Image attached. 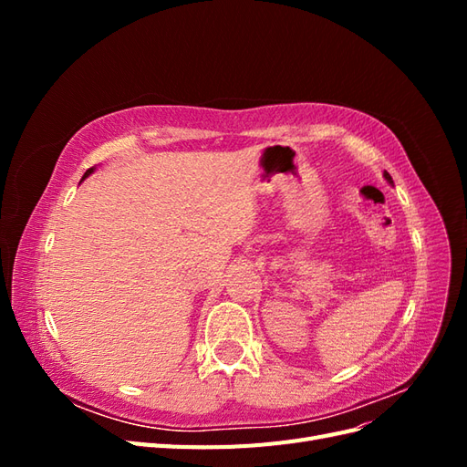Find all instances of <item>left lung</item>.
<instances>
[{
	"mask_svg": "<svg viewBox=\"0 0 467 467\" xmlns=\"http://www.w3.org/2000/svg\"><path fill=\"white\" fill-rule=\"evenodd\" d=\"M384 177H386V179H388V181H389V182H393V181H391V177H389V173H386V175H384Z\"/></svg>",
	"mask_w": 467,
	"mask_h": 467,
	"instance_id": "8db88e82",
	"label": "left lung"
}]
</instances>
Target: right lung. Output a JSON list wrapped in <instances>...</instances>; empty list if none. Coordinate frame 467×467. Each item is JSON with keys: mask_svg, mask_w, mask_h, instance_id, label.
Wrapping results in <instances>:
<instances>
[{"mask_svg": "<svg viewBox=\"0 0 467 467\" xmlns=\"http://www.w3.org/2000/svg\"><path fill=\"white\" fill-rule=\"evenodd\" d=\"M89 173H93V167H91V169H88V171H86V175H83V179H86V177H88ZM83 179H81V181H83Z\"/></svg>", "mask_w": 467, "mask_h": 467, "instance_id": "obj_1", "label": "right lung"}]
</instances>
